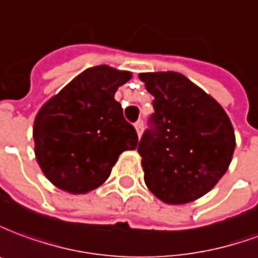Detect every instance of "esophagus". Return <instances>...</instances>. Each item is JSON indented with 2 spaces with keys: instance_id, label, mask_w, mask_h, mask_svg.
Instances as JSON below:
<instances>
[{
  "instance_id": "34e87169",
  "label": "esophagus",
  "mask_w": 258,
  "mask_h": 258,
  "mask_svg": "<svg viewBox=\"0 0 258 258\" xmlns=\"http://www.w3.org/2000/svg\"><path fill=\"white\" fill-rule=\"evenodd\" d=\"M135 129H136V132H138V136L140 138L142 136V132H143V120L139 119L136 123H135Z\"/></svg>"
}]
</instances>
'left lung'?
Here are the masks:
<instances>
[{"mask_svg":"<svg viewBox=\"0 0 258 258\" xmlns=\"http://www.w3.org/2000/svg\"><path fill=\"white\" fill-rule=\"evenodd\" d=\"M139 79L154 97L153 129L138 147L146 186L167 204L195 202L229 168L236 146L231 119L182 74L149 72Z\"/></svg>","mask_w":258,"mask_h":258,"instance_id":"1","label":"left lung"}]
</instances>
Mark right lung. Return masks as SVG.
I'll return each mask as SVG.
<instances>
[{
	"label": "right lung",
	"mask_w": 258,
	"mask_h": 258,
	"mask_svg": "<svg viewBox=\"0 0 258 258\" xmlns=\"http://www.w3.org/2000/svg\"><path fill=\"white\" fill-rule=\"evenodd\" d=\"M131 79V72L108 65L89 68L40 108L33 125L34 154L58 189L94 190L108 179L120 153L136 149L138 133L114 98Z\"/></svg>",
	"instance_id": "obj_1"
}]
</instances>
